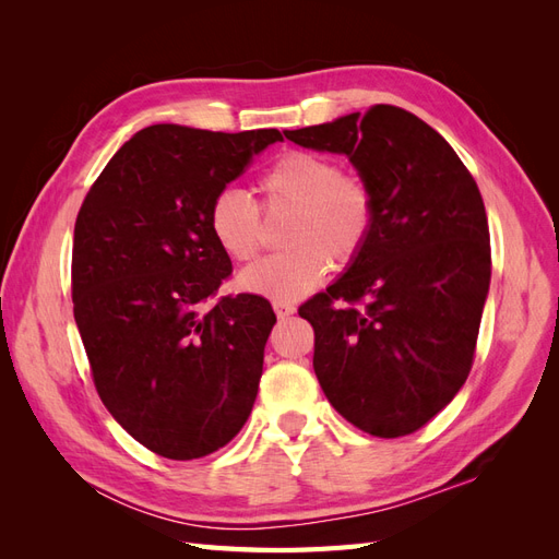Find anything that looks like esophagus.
<instances>
[{
    "label": "esophagus",
    "instance_id": "obj_1",
    "mask_svg": "<svg viewBox=\"0 0 559 559\" xmlns=\"http://www.w3.org/2000/svg\"><path fill=\"white\" fill-rule=\"evenodd\" d=\"M273 310H275V314H277L280 319H286V317H292V314L296 312V308L292 306V302H282V300H275V302H273Z\"/></svg>",
    "mask_w": 559,
    "mask_h": 559
}]
</instances>
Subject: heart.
Listing matches in <instances>:
<instances>
[{"instance_id":"obj_1","label":"heart","mask_w":559,"mask_h":559,"mask_svg":"<svg viewBox=\"0 0 559 559\" xmlns=\"http://www.w3.org/2000/svg\"><path fill=\"white\" fill-rule=\"evenodd\" d=\"M265 214L289 210L284 249L242 270L245 292L292 302L308 296L324 280L334 259L352 265L370 242L376 228V195L368 181L343 173L337 163L314 151L289 148L259 179ZM249 193L226 186L216 191L207 226L216 247L233 261H251L263 245V214Z\"/></svg>"}]
</instances>
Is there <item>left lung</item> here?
Returning a JSON list of instances; mask_svg holds the SVG:
<instances>
[{
	"mask_svg": "<svg viewBox=\"0 0 559 559\" xmlns=\"http://www.w3.org/2000/svg\"><path fill=\"white\" fill-rule=\"evenodd\" d=\"M284 134L345 154L376 195L361 257L298 308L314 329L317 380L354 427L408 436L445 408L473 366L492 275L478 183L441 134L401 107ZM335 299L348 306L335 309Z\"/></svg>",
	"mask_w": 559,
	"mask_h": 559,
	"instance_id": "8db88e82",
	"label": "left lung"
}]
</instances>
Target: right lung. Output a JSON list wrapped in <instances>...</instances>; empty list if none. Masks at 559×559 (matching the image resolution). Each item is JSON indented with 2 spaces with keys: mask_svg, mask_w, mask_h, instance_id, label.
I'll list each match as a JSON object with an SVG mask.
<instances>
[{
  "mask_svg": "<svg viewBox=\"0 0 559 559\" xmlns=\"http://www.w3.org/2000/svg\"><path fill=\"white\" fill-rule=\"evenodd\" d=\"M280 130L148 126L116 151L74 226L72 300L107 411L167 460L233 441L257 401L275 326L257 294L222 296L233 265L207 210Z\"/></svg>",
  "mask_w": 559,
  "mask_h": 559,
  "instance_id": "1",
  "label": "right lung"
}]
</instances>
